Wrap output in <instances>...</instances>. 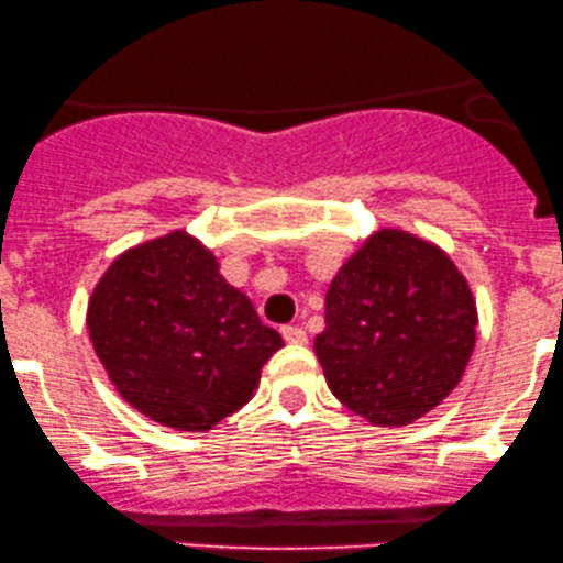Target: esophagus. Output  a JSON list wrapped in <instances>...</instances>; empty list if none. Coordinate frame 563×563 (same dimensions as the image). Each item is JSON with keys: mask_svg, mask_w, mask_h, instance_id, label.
Segmentation results:
<instances>
[{"mask_svg": "<svg viewBox=\"0 0 563 563\" xmlns=\"http://www.w3.org/2000/svg\"><path fill=\"white\" fill-rule=\"evenodd\" d=\"M282 338L287 343H295V346H303V343L308 341L306 330L303 328H295V324H287V328H282Z\"/></svg>", "mask_w": 563, "mask_h": 563, "instance_id": "obj_1", "label": "esophagus"}]
</instances>
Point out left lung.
I'll return each mask as SVG.
<instances>
[{"label":"left lung","instance_id":"obj_1","mask_svg":"<svg viewBox=\"0 0 563 563\" xmlns=\"http://www.w3.org/2000/svg\"><path fill=\"white\" fill-rule=\"evenodd\" d=\"M324 324L313 352L332 395L373 427H405L462 380L477 308L438 244L380 228L332 279Z\"/></svg>","mask_w":563,"mask_h":563}]
</instances>
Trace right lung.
Instances as JSON below:
<instances>
[{"label":"right lung","instance_id":"obj_1","mask_svg":"<svg viewBox=\"0 0 563 563\" xmlns=\"http://www.w3.org/2000/svg\"><path fill=\"white\" fill-rule=\"evenodd\" d=\"M86 324L120 397L179 432H207L250 402L263 365L284 346L187 231L114 257Z\"/></svg>","mask_w":563,"mask_h":563}]
</instances>
